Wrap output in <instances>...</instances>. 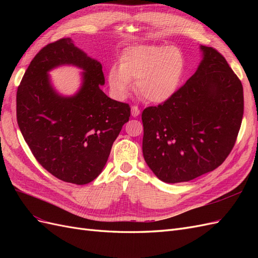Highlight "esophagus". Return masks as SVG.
Wrapping results in <instances>:
<instances>
[{"label":"esophagus","instance_id":"34e87169","mask_svg":"<svg viewBox=\"0 0 258 258\" xmlns=\"http://www.w3.org/2000/svg\"><path fill=\"white\" fill-rule=\"evenodd\" d=\"M131 115L134 117H137V116L140 115V110H139V107L137 105L131 106Z\"/></svg>","mask_w":258,"mask_h":258}]
</instances>
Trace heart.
<instances>
[{
	"label": "heart",
	"mask_w": 258,
	"mask_h": 258,
	"mask_svg": "<svg viewBox=\"0 0 258 258\" xmlns=\"http://www.w3.org/2000/svg\"><path fill=\"white\" fill-rule=\"evenodd\" d=\"M186 60L176 47L166 45H138L124 49L119 66L108 69L107 82L116 99L123 100L136 80V89L146 101L165 102L179 87Z\"/></svg>",
	"instance_id": "heart-1"
}]
</instances>
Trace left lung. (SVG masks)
<instances>
[{
    "label": "left lung",
    "instance_id": "left-lung-1",
    "mask_svg": "<svg viewBox=\"0 0 258 258\" xmlns=\"http://www.w3.org/2000/svg\"><path fill=\"white\" fill-rule=\"evenodd\" d=\"M197 71L174 95L142 113L145 162L165 183L211 172L231 152L243 117V87L227 61L200 46Z\"/></svg>",
    "mask_w": 258,
    "mask_h": 258
}]
</instances>
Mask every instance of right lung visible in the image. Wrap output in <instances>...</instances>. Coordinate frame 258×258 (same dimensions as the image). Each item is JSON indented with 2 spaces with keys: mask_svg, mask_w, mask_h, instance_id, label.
<instances>
[{
  "mask_svg": "<svg viewBox=\"0 0 258 258\" xmlns=\"http://www.w3.org/2000/svg\"><path fill=\"white\" fill-rule=\"evenodd\" d=\"M61 65L83 69L81 88L62 96L48 73ZM102 64L66 37L46 45L31 61L17 90V121L31 152L53 176L76 185L93 181L129 120L130 106L108 98Z\"/></svg>",
  "mask_w": 258,
  "mask_h": 258,
  "instance_id": "obj_1",
  "label": "right lung"
}]
</instances>
